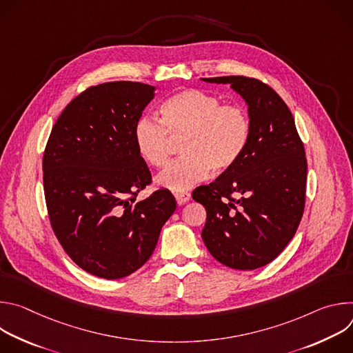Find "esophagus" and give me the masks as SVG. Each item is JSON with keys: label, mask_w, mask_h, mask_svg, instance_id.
Listing matches in <instances>:
<instances>
[{"label": "esophagus", "mask_w": 353, "mask_h": 353, "mask_svg": "<svg viewBox=\"0 0 353 353\" xmlns=\"http://www.w3.org/2000/svg\"><path fill=\"white\" fill-rule=\"evenodd\" d=\"M174 198H176L179 205H184L188 203L191 195L188 192H174Z\"/></svg>", "instance_id": "obj_1"}]
</instances>
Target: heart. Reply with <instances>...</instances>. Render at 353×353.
I'll use <instances>...</instances> for the list:
<instances>
[{
	"mask_svg": "<svg viewBox=\"0 0 353 353\" xmlns=\"http://www.w3.org/2000/svg\"><path fill=\"white\" fill-rule=\"evenodd\" d=\"M161 121L141 117L134 125V143L150 166L169 162L172 138H183V159L157 177V185L184 192L208 179L211 172L226 173L243 158L250 142L251 123L240 106H222L221 99L201 89H184L159 108Z\"/></svg>",
	"mask_w": 353,
	"mask_h": 353,
	"instance_id": "1",
	"label": "heart"
}]
</instances>
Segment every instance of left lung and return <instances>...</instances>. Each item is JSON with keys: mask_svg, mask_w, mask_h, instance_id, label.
Returning a JSON list of instances; mask_svg holds the SVG:
<instances>
[{"mask_svg": "<svg viewBox=\"0 0 353 353\" xmlns=\"http://www.w3.org/2000/svg\"><path fill=\"white\" fill-rule=\"evenodd\" d=\"M201 81L229 83L244 100L251 123L250 142L240 162L192 192V199L207 210L201 236L221 264L256 270L282 253L303 215L305 148L289 108L268 85L247 77Z\"/></svg>", "mask_w": 353, "mask_h": 353, "instance_id": "left-lung-1", "label": "left lung"}]
</instances>
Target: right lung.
Here are the masks:
<instances>
[{"mask_svg": "<svg viewBox=\"0 0 353 353\" xmlns=\"http://www.w3.org/2000/svg\"><path fill=\"white\" fill-rule=\"evenodd\" d=\"M155 90L130 81L86 89L60 114L44 150L52 228L71 260L99 278L120 279L141 268L176 211L168 190L131 196L150 183L134 125Z\"/></svg>", "mask_w": 353, "mask_h": 353, "instance_id": "1", "label": "right lung"}]
</instances>
